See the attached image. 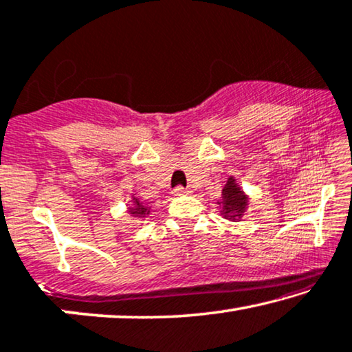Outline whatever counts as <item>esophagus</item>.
Wrapping results in <instances>:
<instances>
[{
    "mask_svg": "<svg viewBox=\"0 0 352 352\" xmlns=\"http://www.w3.org/2000/svg\"><path fill=\"white\" fill-rule=\"evenodd\" d=\"M186 192H190V190H188V188H185V186H177L174 190L175 196H182V194H186Z\"/></svg>",
    "mask_w": 352,
    "mask_h": 352,
    "instance_id": "esophagus-1",
    "label": "esophagus"
}]
</instances>
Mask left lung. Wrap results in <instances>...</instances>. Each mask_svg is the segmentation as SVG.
Returning <instances> with one entry per match:
<instances>
[{"label": "left lung", "instance_id": "8db88e82", "mask_svg": "<svg viewBox=\"0 0 352 352\" xmlns=\"http://www.w3.org/2000/svg\"><path fill=\"white\" fill-rule=\"evenodd\" d=\"M223 213L224 218L235 221L243 217L246 206H248V197L245 196V192L240 190V186L235 183L234 177L228 178L226 186L223 188Z\"/></svg>", "mask_w": 352, "mask_h": 352}]
</instances>
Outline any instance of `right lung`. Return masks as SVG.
<instances>
[{
  "instance_id": "add662e5",
  "label": "right lung",
  "mask_w": 352,
  "mask_h": 352,
  "mask_svg": "<svg viewBox=\"0 0 352 352\" xmlns=\"http://www.w3.org/2000/svg\"><path fill=\"white\" fill-rule=\"evenodd\" d=\"M133 202H134V207H131L129 208V212L134 214V217H139V218H145L146 214L150 213V208L148 207H145V206H142V202L139 201V199H133Z\"/></svg>"
}]
</instances>
